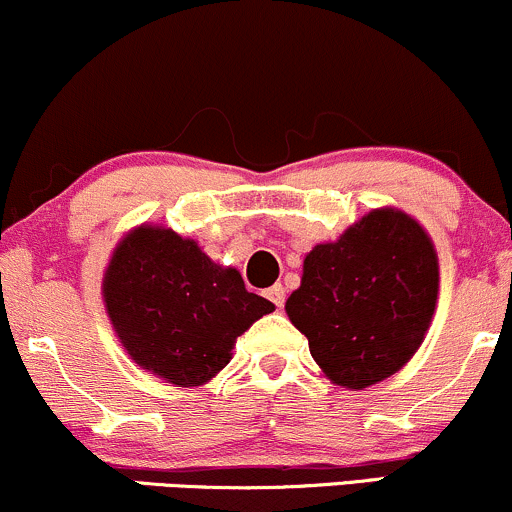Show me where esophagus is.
I'll use <instances>...</instances> for the list:
<instances>
[{"label":"esophagus","instance_id":"esophagus-1","mask_svg":"<svg viewBox=\"0 0 512 512\" xmlns=\"http://www.w3.org/2000/svg\"><path fill=\"white\" fill-rule=\"evenodd\" d=\"M267 298L276 305V308H281V305H284V301H286V289L281 284H274L272 289H267Z\"/></svg>","mask_w":512,"mask_h":512}]
</instances>
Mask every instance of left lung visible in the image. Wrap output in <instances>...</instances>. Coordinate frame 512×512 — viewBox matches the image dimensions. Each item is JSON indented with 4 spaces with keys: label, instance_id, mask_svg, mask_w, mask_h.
<instances>
[{
    "label": "left lung",
    "instance_id": "8db88e82",
    "mask_svg": "<svg viewBox=\"0 0 512 512\" xmlns=\"http://www.w3.org/2000/svg\"><path fill=\"white\" fill-rule=\"evenodd\" d=\"M438 257L411 216L375 209L337 243L315 245L301 289L286 301L293 325L332 383L363 390L397 373L431 325Z\"/></svg>",
    "mask_w": 512,
    "mask_h": 512
}]
</instances>
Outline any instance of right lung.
<instances>
[{"mask_svg":"<svg viewBox=\"0 0 512 512\" xmlns=\"http://www.w3.org/2000/svg\"><path fill=\"white\" fill-rule=\"evenodd\" d=\"M103 298L127 354L178 387L214 378L240 334L274 310L245 289L236 269L219 267L195 240L156 226L137 228L117 245Z\"/></svg>","mask_w":512,"mask_h":512,"instance_id":"1","label":"right lung"}]
</instances>
